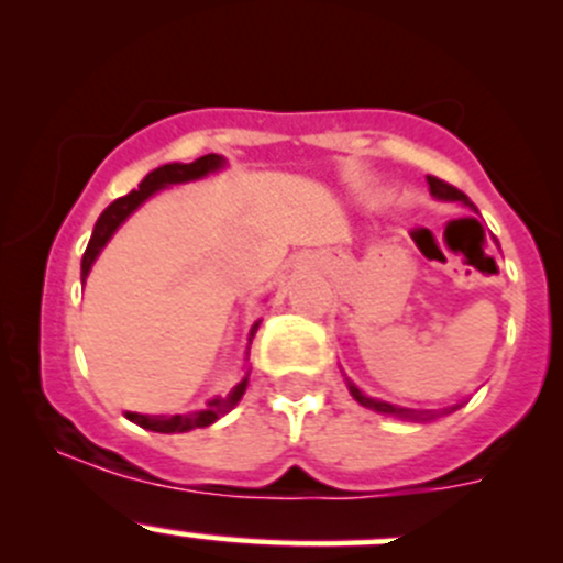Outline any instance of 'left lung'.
<instances>
[{
	"label": "left lung",
	"mask_w": 563,
	"mask_h": 563,
	"mask_svg": "<svg viewBox=\"0 0 563 563\" xmlns=\"http://www.w3.org/2000/svg\"><path fill=\"white\" fill-rule=\"evenodd\" d=\"M428 185H430V192H433L435 198H444V201H463L471 207V201L465 198V192H460L457 187L450 185V181L439 179V176H428ZM349 391L354 395V400L360 402V406L371 408V411H376V413H384V417L408 419V422H428V419L444 417V413H452L455 408H460V406H452V408H444V411H417V408H400V406H391V402H384V400H373V397H367L365 391L356 389L354 384H349Z\"/></svg>",
	"instance_id": "1"
}]
</instances>
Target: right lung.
<instances>
[{"label": "right lung", "mask_w": 563, "mask_h": 563, "mask_svg": "<svg viewBox=\"0 0 563 563\" xmlns=\"http://www.w3.org/2000/svg\"><path fill=\"white\" fill-rule=\"evenodd\" d=\"M220 166H223V157L220 155H203L192 163H168V166H161L155 168V172L146 174L144 179H141L139 190L128 192V196L108 203L103 214L98 218V223H95L92 240H89L87 253H84L81 258V283L87 280L95 258H98L100 250L106 247V242L111 240L113 231H117L119 225L130 218V212H135V209L152 196V192L161 190V187L166 185H176V181H190V179H198V176H207L209 172H218ZM255 329H258V323H253V329H250V340H253ZM245 389H247V376L242 378V382L236 384V387L225 397H214V400H209L203 411L174 413V417H166V413H161V417H150V413H128V419L130 422L141 424V428L155 430V433H185V430H192V428H207V424L218 422L223 413H229L231 408L242 400Z\"/></svg>", "instance_id": "right-lung-1"}]
</instances>
